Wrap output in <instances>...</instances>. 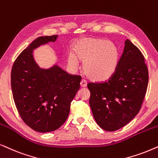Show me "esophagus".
Instances as JSON below:
<instances>
[{"label":"esophagus","instance_id":"1","mask_svg":"<svg viewBox=\"0 0 158 158\" xmlns=\"http://www.w3.org/2000/svg\"><path fill=\"white\" fill-rule=\"evenodd\" d=\"M87 81H86L85 79H82V80L81 81L80 85H81V87H87Z\"/></svg>","mask_w":158,"mask_h":158}]
</instances>
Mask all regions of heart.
I'll return each instance as SVG.
<instances>
[{"instance_id":"obj_1","label":"heart","mask_w":158,"mask_h":158,"mask_svg":"<svg viewBox=\"0 0 158 158\" xmlns=\"http://www.w3.org/2000/svg\"><path fill=\"white\" fill-rule=\"evenodd\" d=\"M68 64L78 66L83 62V71L94 81H105L110 79L118 68L119 50L112 42L106 40L86 37L78 40L73 46V53H69Z\"/></svg>"}]
</instances>
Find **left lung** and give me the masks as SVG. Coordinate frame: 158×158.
Listing matches in <instances>:
<instances>
[{"instance_id": "8db88e82", "label": "left lung", "mask_w": 158, "mask_h": 158, "mask_svg": "<svg viewBox=\"0 0 158 158\" xmlns=\"http://www.w3.org/2000/svg\"><path fill=\"white\" fill-rule=\"evenodd\" d=\"M148 80L144 56L136 46L127 40L113 77L105 82L87 85L89 106L99 127L114 131L129 123L140 110Z\"/></svg>"}]
</instances>
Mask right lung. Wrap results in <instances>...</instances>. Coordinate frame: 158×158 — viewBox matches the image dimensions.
I'll use <instances>...</instances> for the list:
<instances>
[{
	"instance_id": "1",
	"label": "right lung",
	"mask_w": 158,
	"mask_h": 158,
	"mask_svg": "<svg viewBox=\"0 0 158 158\" xmlns=\"http://www.w3.org/2000/svg\"><path fill=\"white\" fill-rule=\"evenodd\" d=\"M57 37L35 39L14 61L10 74L14 100L21 118L31 129L43 133L55 131L65 123L81 80L80 76L69 74L58 65L44 69L35 62L33 50Z\"/></svg>"
}]
</instances>
